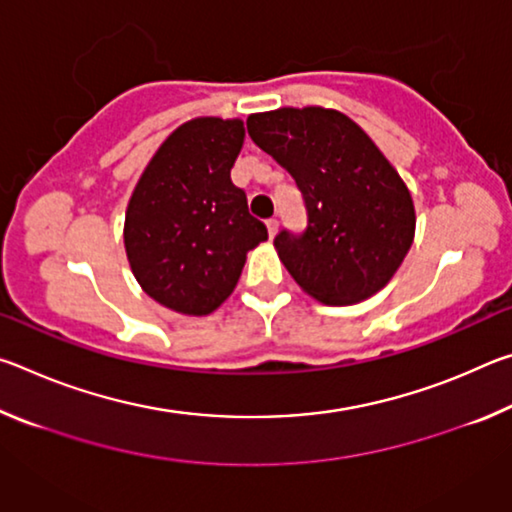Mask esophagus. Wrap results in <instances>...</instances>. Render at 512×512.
<instances>
[{
  "label": "esophagus",
  "instance_id": "esophagus-1",
  "mask_svg": "<svg viewBox=\"0 0 512 512\" xmlns=\"http://www.w3.org/2000/svg\"><path fill=\"white\" fill-rule=\"evenodd\" d=\"M266 228H268V235L275 237V232H277V219H268V221H266Z\"/></svg>",
  "mask_w": 512,
  "mask_h": 512
}]
</instances>
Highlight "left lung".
Segmentation results:
<instances>
[{
    "label": "left lung",
    "instance_id": "left-lung-1",
    "mask_svg": "<svg viewBox=\"0 0 512 512\" xmlns=\"http://www.w3.org/2000/svg\"><path fill=\"white\" fill-rule=\"evenodd\" d=\"M246 126L305 203L307 228H284L273 241L293 280L325 305H354L386 287L413 244L415 210L375 142L325 108L259 112Z\"/></svg>",
    "mask_w": 512,
    "mask_h": 512
}]
</instances>
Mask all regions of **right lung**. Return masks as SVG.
<instances>
[{
  "instance_id": "add662e5",
  "label": "right lung",
  "mask_w": 512,
  "mask_h": 512,
  "mask_svg": "<svg viewBox=\"0 0 512 512\" xmlns=\"http://www.w3.org/2000/svg\"><path fill=\"white\" fill-rule=\"evenodd\" d=\"M244 121L201 117L153 155L126 210L124 244L153 300L189 316L214 311L237 287L246 253L268 239L230 180Z\"/></svg>"
}]
</instances>
